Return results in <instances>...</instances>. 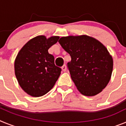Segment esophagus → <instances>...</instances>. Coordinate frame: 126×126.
I'll use <instances>...</instances> for the list:
<instances>
[{
    "mask_svg": "<svg viewBox=\"0 0 126 126\" xmlns=\"http://www.w3.org/2000/svg\"><path fill=\"white\" fill-rule=\"evenodd\" d=\"M62 71H64V72H65V71H66V70H67L66 65H63V66L62 67Z\"/></svg>",
    "mask_w": 126,
    "mask_h": 126,
    "instance_id": "obj_1",
    "label": "esophagus"
}]
</instances>
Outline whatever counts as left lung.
I'll return each instance as SVG.
<instances>
[{
  "mask_svg": "<svg viewBox=\"0 0 126 126\" xmlns=\"http://www.w3.org/2000/svg\"><path fill=\"white\" fill-rule=\"evenodd\" d=\"M59 42L71 56L67 67L79 92L88 96L100 93L113 70V59L107 48L87 35L64 36Z\"/></svg>",
  "mask_w": 126,
  "mask_h": 126,
  "instance_id": "obj_1",
  "label": "left lung"
}]
</instances>
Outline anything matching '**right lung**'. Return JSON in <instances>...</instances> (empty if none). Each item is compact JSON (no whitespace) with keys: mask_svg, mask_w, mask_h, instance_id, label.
Masks as SVG:
<instances>
[{"mask_svg":"<svg viewBox=\"0 0 126 126\" xmlns=\"http://www.w3.org/2000/svg\"><path fill=\"white\" fill-rule=\"evenodd\" d=\"M59 36L47 38L40 35L33 38L20 50L14 62L15 75L19 84L27 94L42 96L53 87L61 69L54 64V57L48 50Z\"/></svg>","mask_w":126,"mask_h":126,"instance_id":"right-lung-1","label":"right lung"}]
</instances>
